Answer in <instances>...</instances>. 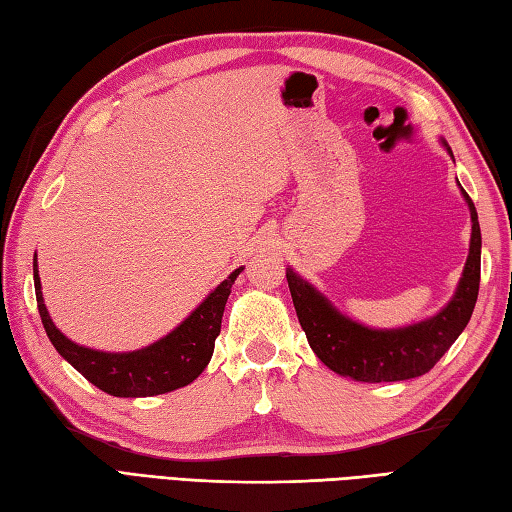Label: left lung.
Wrapping results in <instances>:
<instances>
[{"label": "left lung", "mask_w": 512, "mask_h": 512, "mask_svg": "<svg viewBox=\"0 0 512 512\" xmlns=\"http://www.w3.org/2000/svg\"><path fill=\"white\" fill-rule=\"evenodd\" d=\"M451 154L447 140H442ZM453 158V154H451ZM471 211V246L464 273L455 295L438 314L420 323L396 330H374L356 323L336 310L321 292L301 279L295 270H286L288 288L297 317L308 336L312 352L332 372L350 376L361 383H394L427 374L444 352L455 343L469 323L477 292H480L482 233L475 204L460 187Z\"/></svg>", "instance_id": "obj_1"}]
</instances>
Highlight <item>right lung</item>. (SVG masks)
Instances as JSON below:
<instances>
[{
	"mask_svg": "<svg viewBox=\"0 0 512 512\" xmlns=\"http://www.w3.org/2000/svg\"><path fill=\"white\" fill-rule=\"evenodd\" d=\"M242 270L244 266L233 270L176 330L162 336L160 341L134 352H101L92 350V347L76 345L52 323L41 295L37 253L32 259L37 308L48 339L76 372L88 378L92 385L103 389L105 394L116 398L167 394V391L193 383L204 372L222 328L226 299L231 295V288Z\"/></svg>",
	"mask_w": 512,
	"mask_h": 512,
	"instance_id": "add662e5",
	"label": "right lung"
}]
</instances>
